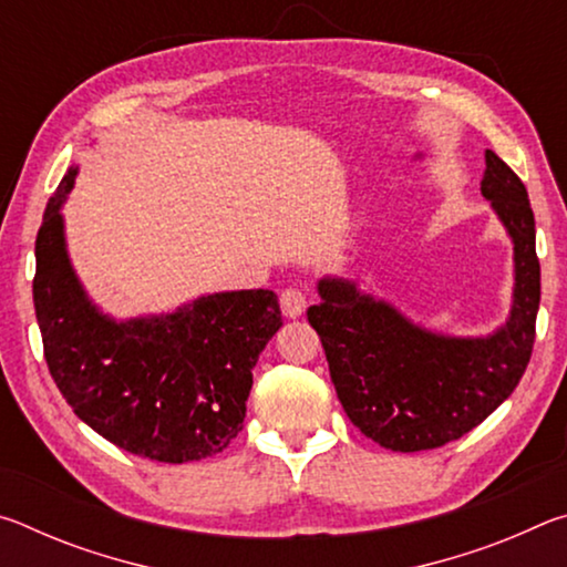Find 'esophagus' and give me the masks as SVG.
Wrapping results in <instances>:
<instances>
[{"label": "esophagus", "instance_id": "34e87169", "mask_svg": "<svg viewBox=\"0 0 567 567\" xmlns=\"http://www.w3.org/2000/svg\"><path fill=\"white\" fill-rule=\"evenodd\" d=\"M280 305H282L285 318H300L307 307V297L300 287H287V290L280 295Z\"/></svg>", "mask_w": 567, "mask_h": 567}]
</instances>
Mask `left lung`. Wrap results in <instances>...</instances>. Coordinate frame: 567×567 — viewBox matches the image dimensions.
<instances>
[{"mask_svg":"<svg viewBox=\"0 0 567 567\" xmlns=\"http://www.w3.org/2000/svg\"><path fill=\"white\" fill-rule=\"evenodd\" d=\"M480 192L513 239V310L503 328L487 338H447L334 277L320 280L322 300L307 310L344 412L388 450L417 453L463 437L511 398L530 362L540 307L530 199L493 150H485Z\"/></svg>","mask_w":567,"mask_h":567,"instance_id":"left-lung-1","label":"left lung"}]
</instances>
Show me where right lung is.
<instances>
[{"label":"right lung","mask_w":567,"mask_h":567,"mask_svg":"<svg viewBox=\"0 0 567 567\" xmlns=\"http://www.w3.org/2000/svg\"><path fill=\"white\" fill-rule=\"evenodd\" d=\"M47 203L32 282L44 360L74 415L132 455L189 463L243 430L257 358L282 328L272 290L215 292L175 312L117 322L90 302L70 265L62 205Z\"/></svg>","instance_id":"1"}]
</instances>
